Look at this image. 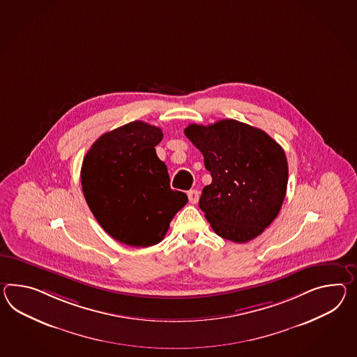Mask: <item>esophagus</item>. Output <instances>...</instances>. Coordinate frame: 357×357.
Instances as JSON below:
<instances>
[{
    "label": "esophagus",
    "mask_w": 357,
    "mask_h": 357,
    "mask_svg": "<svg viewBox=\"0 0 357 357\" xmlns=\"http://www.w3.org/2000/svg\"><path fill=\"white\" fill-rule=\"evenodd\" d=\"M199 199H200V192L197 190H192V191L188 192V200L191 204H197Z\"/></svg>",
    "instance_id": "1"
}]
</instances>
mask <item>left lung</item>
Listing matches in <instances>:
<instances>
[{
  "instance_id": "1",
  "label": "left lung",
  "mask_w": 357,
  "mask_h": 357,
  "mask_svg": "<svg viewBox=\"0 0 357 357\" xmlns=\"http://www.w3.org/2000/svg\"><path fill=\"white\" fill-rule=\"evenodd\" d=\"M184 134L204 156L213 181L199 206L218 236L248 243L278 217L287 195V156L267 132L236 120L191 123Z\"/></svg>"
}]
</instances>
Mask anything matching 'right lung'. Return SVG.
Listing matches in <instances>:
<instances>
[{
    "instance_id": "add662e5",
    "label": "right lung",
    "mask_w": 357,
    "mask_h": 357,
    "mask_svg": "<svg viewBox=\"0 0 357 357\" xmlns=\"http://www.w3.org/2000/svg\"><path fill=\"white\" fill-rule=\"evenodd\" d=\"M162 130L132 121L99 137L87 151L81 184L98 223L114 240L147 248L164 240L188 197L170 188L165 164L157 157Z\"/></svg>"
}]
</instances>
